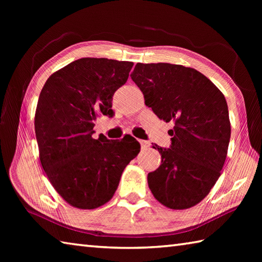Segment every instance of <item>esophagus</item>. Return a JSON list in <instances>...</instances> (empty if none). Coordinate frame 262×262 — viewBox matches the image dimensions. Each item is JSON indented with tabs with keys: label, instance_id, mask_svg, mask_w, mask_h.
Returning a JSON list of instances; mask_svg holds the SVG:
<instances>
[{
	"label": "esophagus",
	"instance_id": "obj_1",
	"mask_svg": "<svg viewBox=\"0 0 262 262\" xmlns=\"http://www.w3.org/2000/svg\"><path fill=\"white\" fill-rule=\"evenodd\" d=\"M140 142V144H141V148L142 149H147V148H149V145H150V143L148 141H143V140H140L139 141Z\"/></svg>",
	"mask_w": 262,
	"mask_h": 262
}]
</instances>
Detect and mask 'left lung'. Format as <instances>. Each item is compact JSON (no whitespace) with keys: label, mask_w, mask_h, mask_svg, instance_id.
<instances>
[{"label":"left lung","mask_w":262,"mask_h":262,"mask_svg":"<svg viewBox=\"0 0 262 262\" xmlns=\"http://www.w3.org/2000/svg\"><path fill=\"white\" fill-rule=\"evenodd\" d=\"M130 77L144 103L165 122L174 123L168 149L158 147L162 164L148 174L155 199L170 209H187L214 187L227 158L231 135L224 95L193 68L137 63Z\"/></svg>","instance_id":"obj_1"}]
</instances>
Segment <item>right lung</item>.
<instances>
[{"label": "right lung", "mask_w": 262, "mask_h": 262, "mask_svg": "<svg viewBox=\"0 0 262 262\" xmlns=\"http://www.w3.org/2000/svg\"><path fill=\"white\" fill-rule=\"evenodd\" d=\"M133 64L78 59L52 74L39 96L34 130L42 168L62 199L78 209L108 202L125 167L140 152L130 135L92 136L97 118L113 117V95L127 82Z\"/></svg>", "instance_id": "add662e5"}]
</instances>
